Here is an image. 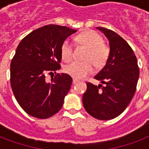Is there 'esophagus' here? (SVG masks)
Wrapping results in <instances>:
<instances>
[{
  "instance_id": "esophagus-1",
  "label": "esophagus",
  "mask_w": 149,
  "mask_h": 149,
  "mask_svg": "<svg viewBox=\"0 0 149 149\" xmlns=\"http://www.w3.org/2000/svg\"><path fill=\"white\" fill-rule=\"evenodd\" d=\"M77 82H78V79H72V83H73V84H77Z\"/></svg>"
}]
</instances>
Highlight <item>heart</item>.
<instances>
[{"label":"heart","instance_id":"heart-1","mask_svg":"<svg viewBox=\"0 0 149 149\" xmlns=\"http://www.w3.org/2000/svg\"><path fill=\"white\" fill-rule=\"evenodd\" d=\"M77 42L88 48L84 59L79 62L74 61L64 68L65 73L75 79H84L94 72V64L102 66L106 63L109 56V49L104 44V40L99 34L93 31H86L77 37ZM61 58L65 62L72 59L73 55V46L70 40L65 39L60 48Z\"/></svg>","mask_w":149,"mask_h":149}]
</instances>
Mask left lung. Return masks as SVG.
<instances>
[{"mask_svg":"<svg viewBox=\"0 0 149 149\" xmlns=\"http://www.w3.org/2000/svg\"><path fill=\"white\" fill-rule=\"evenodd\" d=\"M97 29L104 34L110 45L106 65L94 77L105 86L87 83L83 104L93 118L111 120L120 115L130 104L136 91L139 69L134 52L124 38L110 29Z\"/></svg>","mask_w":149,"mask_h":149,"instance_id":"1","label":"left lung"}]
</instances>
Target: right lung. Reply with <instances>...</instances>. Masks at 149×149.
Masks as SVG:
<instances>
[{"instance_id":"obj_1","label":"right lung","mask_w":149,"mask_h":149,"mask_svg":"<svg viewBox=\"0 0 149 149\" xmlns=\"http://www.w3.org/2000/svg\"><path fill=\"white\" fill-rule=\"evenodd\" d=\"M77 31L49 24L31 31L17 45L10 63V85L17 103L29 115L45 119L62 108L72 78L57 73L49 83L45 74L60 69L61 45Z\"/></svg>"}]
</instances>
